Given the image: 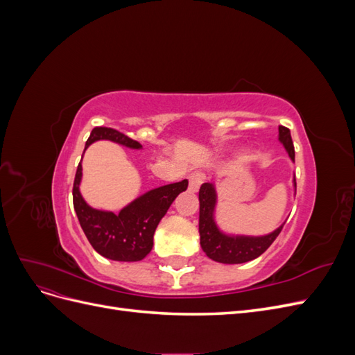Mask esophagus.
Masks as SVG:
<instances>
[{
	"instance_id": "obj_1",
	"label": "esophagus",
	"mask_w": 355,
	"mask_h": 355,
	"mask_svg": "<svg viewBox=\"0 0 355 355\" xmlns=\"http://www.w3.org/2000/svg\"><path fill=\"white\" fill-rule=\"evenodd\" d=\"M201 175L200 173H192L189 176V191L191 192H197L201 185Z\"/></svg>"
}]
</instances>
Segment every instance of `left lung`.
<instances>
[{
    "instance_id": "left-lung-1",
    "label": "left lung",
    "mask_w": 355,
    "mask_h": 355,
    "mask_svg": "<svg viewBox=\"0 0 355 355\" xmlns=\"http://www.w3.org/2000/svg\"><path fill=\"white\" fill-rule=\"evenodd\" d=\"M278 141L284 146L290 159L295 161V148L292 136L287 127H278ZM293 187L296 191V179L293 176ZM200 200V244L202 252L206 253L211 261L219 263H244L259 257L268 247L282 232L283 225L270 234L265 235H240L223 232L214 219V211L218 206V192L216 185L206 182L202 184L198 192Z\"/></svg>"
}]
</instances>
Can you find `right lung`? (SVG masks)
Wrapping results in <instances>:
<instances>
[{
  "mask_svg": "<svg viewBox=\"0 0 355 355\" xmlns=\"http://www.w3.org/2000/svg\"><path fill=\"white\" fill-rule=\"evenodd\" d=\"M96 141H111L130 149H142L141 144L110 127H94L85 142L84 151ZM81 178L83 166L80 161L75 173L72 198L81 228L96 252L118 262L142 261L153 250L154 232L159 220L180 192L188 188V179L154 188L128 202L120 213H114L93 209L85 202L80 192Z\"/></svg>",
  "mask_w": 355,
  "mask_h": 355,
  "instance_id": "1",
  "label": "right lung"
}]
</instances>
